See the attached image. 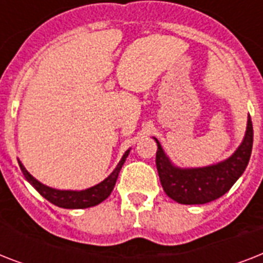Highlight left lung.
<instances>
[{
	"label": "left lung",
	"mask_w": 263,
	"mask_h": 263,
	"mask_svg": "<svg viewBox=\"0 0 263 263\" xmlns=\"http://www.w3.org/2000/svg\"><path fill=\"white\" fill-rule=\"evenodd\" d=\"M253 123L249 115L240 146L232 156L200 168H180L165 154L157 138L156 164L165 194L181 204H203L218 199L231 190L249 165L253 150Z\"/></svg>",
	"instance_id": "8db88e82"
}]
</instances>
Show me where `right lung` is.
I'll return each mask as SVG.
<instances>
[{
	"label": "right lung",
	"instance_id": "add662e5",
	"mask_svg": "<svg viewBox=\"0 0 263 263\" xmlns=\"http://www.w3.org/2000/svg\"><path fill=\"white\" fill-rule=\"evenodd\" d=\"M131 152V148H128L127 152L124 153V156L121 157V160L117 164L113 172L107 176L106 179L101 181V183L95 184L92 187L86 188V190H80V191H73V190H57V188H51L49 185H45L41 181L35 179L34 176L30 175V172L24 168V165L18 161L20 169H22L23 175L27 179V181L41 194V195L47 199L50 203L59 206L63 209H86L97 206L101 202L106 199L107 196L110 195L113 188H115L116 180L119 177V173L123 168L124 162L127 160L128 154Z\"/></svg>",
	"mask_w": 263,
	"mask_h": 263
}]
</instances>
